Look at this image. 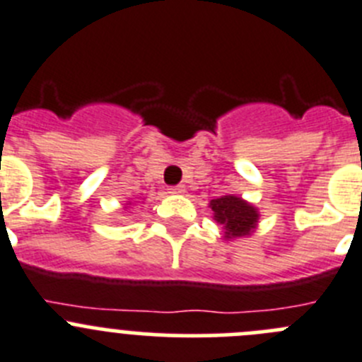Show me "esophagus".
I'll use <instances>...</instances> for the list:
<instances>
[{
	"mask_svg": "<svg viewBox=\"0 0 362 362\" xmlns=\"http://www.w3.org/2000/svg\"><path fill=\"white\" fill-rule=\"evenodd\" d=\"M168 190H170V194H183L185 187L183 185H175V187H170Z\"/></svg>",
	"mask_w": 362,
	"mask_h": 362,
	"instance_id": "obj_1",
	"label": "esophagus"
}]
</instances>
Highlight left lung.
<instances>
[{
    "mask_svg": "<svg viewBox=\"0 0 362 362\" xmlns=\"http://www.w3.org/2000/svg\"><path fill=\"white\" fill-rule=\"evenodd\" d=\"M216 222L223 223L226 238H236V236L249 235L257 222V211L254 206L247 204L235 195H223L220 199H213L209 202Z\"/></svg>",
    "mask_w": 362,
    "mask_h": 362,
    "instance_id": "left-lung-1",
    "label": "left lung"
}]
</instances>
